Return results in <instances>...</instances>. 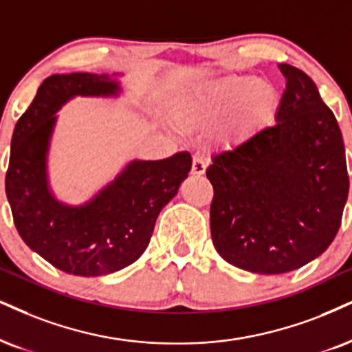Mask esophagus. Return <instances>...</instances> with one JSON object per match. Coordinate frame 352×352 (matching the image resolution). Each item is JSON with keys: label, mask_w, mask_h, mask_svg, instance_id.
<instances>
[{"label": "esophagus", "mask_w": 352, "mask_h": 352, "mask_svg": "<svg viewBox=\"0 0 352 352\" xmlns=\"http://www.w3.org/2000/svg\"><path fill=\"white\" fill-rule=\"evenodd\" d=\"M206 162H204L202 156H194L192 160V169H190V173L196 176H202L204 173H206Z\"/></svg>", "instance_id": "34e87169"}]
</instances>
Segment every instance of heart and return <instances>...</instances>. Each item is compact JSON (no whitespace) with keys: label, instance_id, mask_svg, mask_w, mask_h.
<instances>
[{"label":"heart","instance_id":"heart-1","mask_svg":"<svg viewBox=\"0 0 352 352\" xmlns=\"http://www.w3.org/2000/svg\"><path fill=\"white\" fill-rule=\"evenodd\" d=\"M277 106V91L267 81L230 76L189 99L184 116L192 122L222 125L230 138L243 140L266 125Z\"/></svg>","mask_w":352,"mask_h":352}]
</instances>
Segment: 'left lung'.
<instances>
[{"label": "left lung", "mask_w": 352, "mask_h": 352, "mask_svg": "<svg viewBox=\"0 0 352 352\" xmlns=\"http://www.w3.org/2000/svg\"><path fill=\"white\" fill-rule=\"evenodd\" d=\"M287 80L276 124L217 153L210 233L225 261L282 274L318 258L335 240L349 192L344 143L314 80L279 65Z\"/></svg>", "instance_id": "1"}]
</instances>
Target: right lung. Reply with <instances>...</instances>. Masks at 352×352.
I'll return each instance as SVG.
<instances>
[{
	"label": "right lung",
	"instance_id": "obj_1",
	"mask_svg": "<svg viewBox=\"0 0 352 352\" xmlns=\"http://www.w3.org/2000/svg\"><path fill=\"white\" fill-rule=\"evenodd\" d=\"M119 91L107 75H52L12 132L6 196L17 232L30 250L73 276L111 274L135 263L148 246L156 217L192 164L188 151L156 162L133 160L83 206L56 201L47 179L54 114L75 96H117Z\"/></svg>",
	"mask_w": 352,
	"mask_h": 352
}]
</instances>
